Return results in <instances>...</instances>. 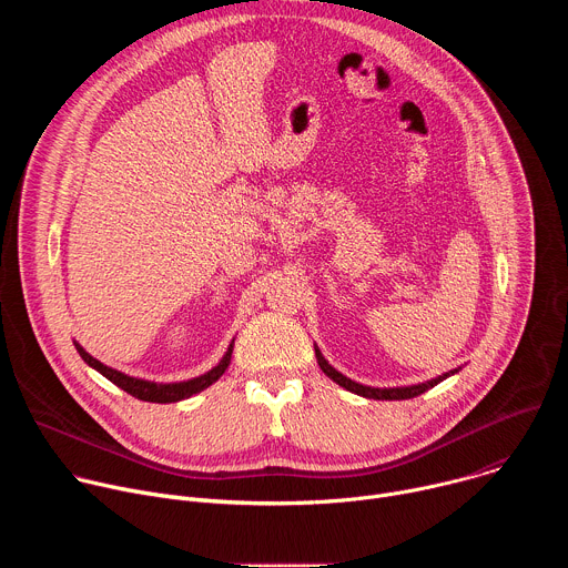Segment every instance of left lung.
<instances>
[{
  "mask_svg": "<svg viewBox=\"0 0 568 568\" xmlns=\"http://www.w3.org/2000/svg\"><path fill=\"white\" fill-rule=\"evenodd\" d=\"M314 353H316V362H318L321 371L326 373L331 379H335V382H337L339 386H344L346 390L357 393V395H362V397H371V399H409V397H416V395H420V393L429 390L432 386H436L438 382H443L445 377H449L452 373H456V371H449V373H445V375H440V377H436V379H432V382L416 384V386H399V388H371V386H362V384H357V382H353V379L344 377L339 371H335L326 359H323V355L318 353V348H314Z\"/></svg>",
  "mask_w": 568,
  "mask_h": 568,
  "instance_id": "1",
  "label": "left lung"
}]
</instances>
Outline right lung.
I'll return each instance as SVG.
<instances>
[{
    "label": "right lung",
    "mask_w": 568,
    "mask_h": 568,
    "mask_svg": "<svg viewBox=\"0 0 568 568\" xmlns=\"http://www.w3.org/2000/svg\"><path fill=\"white\" fill-rule=\"evenodd\" d=\"M75 351L80 353V357H83L92 368H97L103 377H108L112 384H116L119 388H123L125 393H130L132 397L136 399H143V402H159V404H169V402H180L184 397H191L200 390H204L206 386H211L215 379L222 377V373L226 371L229 362H231V353H233V344L229 346L226 355L222 357V362L211 368L209 373L195 377V379H189V382H178V384H156V382H145V379H136V377H130L121 371H114L105 364H101L99 359H94L90 353L83 351V346L75 344Z\"/></svg>",
    "instance_id": "1"
}]
</instances>
